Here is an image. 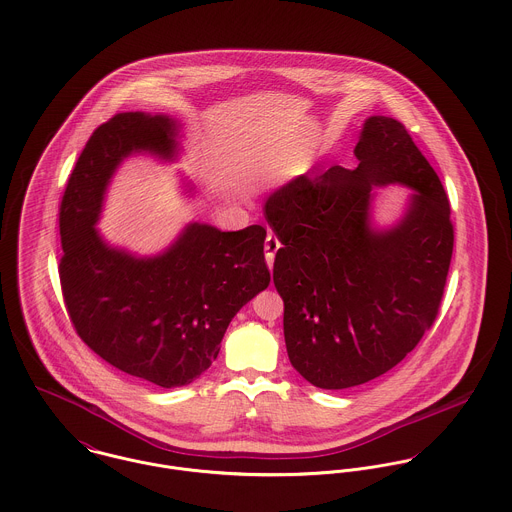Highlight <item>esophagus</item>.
I'll return each instance as SVG.
<instances>
[{"instance_id": "esophagus-1", "label": "esophagus", "mask_w": 512, "mask_h": 512, "mask_svg": "<svg viewBox=\"0 0 512 512\" xmlns=\"http://www.w3.org/2000/svg\"><path fill=\"white\" fill-rule=\"evenodd\" d=\"M281 247V241L277 239V235L269 233L267 239H265V259H267V265L269 269H273V263H275V253L279 251Z\"/></svg>"}]
</instances>
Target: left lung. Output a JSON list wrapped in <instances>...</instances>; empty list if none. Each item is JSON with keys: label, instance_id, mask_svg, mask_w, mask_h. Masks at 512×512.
Returning <instances> with one entry per match:
<instances>
[{"label": "left lung", "instance_id": "1", "mask_svg": "<svg viewBox=\"0 0 512 512\" xmlns=\"http://www.w3.org/2000/svg\"><path fill=\"white\" fill-rule=\"evenodd\" d=\"M357 167L300 176L273 192L265 218L281 241L273 281L284 302L292 367L314 387L349 389L381 377L438 316L454 251L450 202L406 127L363 123ZM415 192L391 229H375V185Z\"/></svg>", "mask_w": 512, "mask_h": 512}]
</instances>
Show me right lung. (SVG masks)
<instances>
[{"label":"right lung","mask_w":512,"mask_h":512,"mask_svg":"<svg viewBox=\"0 0 512 512\" xmlns=\"http://www.w3.org/2000/svg\"><path fill=\"white\" fill-rule=\"evenodd\" d=\"M176 135L169 115H114L88 139L60 204L58 275L76 334L115 369L163 389L198 379L231 318L271 281L263 226L222 231L194 222L155 257L112 247L98 233L121 161L135 153L174 159Z\"/></svg>","instance_id":"obj_1"}]
</instances>
